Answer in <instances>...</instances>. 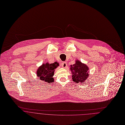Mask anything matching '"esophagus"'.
I'll return each instance as SVG.
<instances>
[{"mask_svg": "<svg viewBox=\"0 0 125 125\" xmlns=\"http://www.w3.org/2000/svg\"><path fill=\"white\" fill-rule=\"evenodd\" d=\"M61 66L63 68H65L67 66V64L66 62H63L61 64Z\"/></svg>", "mask_w": 125, "mask_h": 125, "instance_id": "obj_1", "label": "esophagus"}]
</instances>
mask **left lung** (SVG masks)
Returning <instances> with one entry per match:
<instances>
[{
	"mask_svg": "<svg viewBox=\"0 0 125 125\" xmlns=\"http://www.w3.org/2000/svg\"><path fill=\"white\" fill-rule=\"evenodd\" d=\"M73 81L76 83L83 84L89 76V68L87 65L79 60H76L75 63L70 66Z\"/></svg>",
	"mask_w": 125,
	"mask_h": 125,
	"instance_id": "1",
	"label": "left lung"
}]
</instances>
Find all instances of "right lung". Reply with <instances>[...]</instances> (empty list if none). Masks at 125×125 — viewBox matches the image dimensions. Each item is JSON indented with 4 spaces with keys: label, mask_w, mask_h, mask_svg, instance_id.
I'll use <instances>...</instances> for the list:
<instances>
[{
    "label": "right lung",
    "mask_w": 125,
    "mask_h": 125,
    "mask_svg": "<svg viewBox=\"0 0 125 125\" xmlns=\"http://www.w3.org/2000/svg\"><path fill=\"white\" fill-rule=\"evenodd\" d=\"M59 65L57 62L51 64L48 62H46L45 64L43 63L36 70L37 76L41 81L44 82V83H51L54 82V79L53 77L55 69L59 66Z\"/></svg>",
    "instance_id": "obj_1"
}]
</instances>
